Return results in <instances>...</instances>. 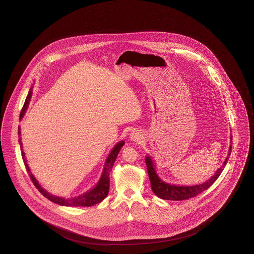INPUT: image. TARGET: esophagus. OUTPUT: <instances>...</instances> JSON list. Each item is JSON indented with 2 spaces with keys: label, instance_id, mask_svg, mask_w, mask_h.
I'll return each mask as SVG.
<instances>
[{
  "label": "esophagus",
  "instance_id": "34e87169",
  "mask_svg": "<svg viewBox=\"0 0 254 254\" xmlns=\"http://www.w3.org/2000/svg\"><path fill=\"white\" fill-rule=\"evenodd\" d=\"M130 139L132 141H134V142H138V141H140L142 139V135H141V133L139 131L134 130V131H132L130 133Z\"/></svg>",
  "mask_w": 254,
  "mask_h": 254
}]
</instances>
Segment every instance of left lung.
I'll return each mask as SVG.
<instances>
[{"mask_svg": "<svg viewBox=\"0 0 254 254\" xmlns=\"http://www.w3.org/2000/svg\"><path fill=\"white\" fill-rule=\"evenodd\" d=\"M231 152H232V145H230V150H229L228 156H227L225 162L223 163L222 167L217 170L216 174L209 181H207L206 183L201 184V185H197V186H193V187L174 186V185H169V184L164 183L157 176L156 171L154 169V164H153L151 158L149 156H147L146 159H145V163H146V166H147V171H148L149 180H150L153 192L158 197H160L162 199H166V200H186V199H189V198H191V197H194V196L198 195L204 190H208L215 183V181L219 178V176L223 172L224 167L226 166V164L229 160V156L231 155Z\"/></svg>", "mask_w": 254, "mask_h": 254, "instance_id": "8db88e82", "label": "left lung"}]
</instances>
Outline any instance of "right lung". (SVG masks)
Segmentation results:
<instances>
[{"instance_id": "right-lung-1", "label": "right lung", "mask_w": 254, "mask_h": 254, "mask_svg": "<svg viewBox=\"0 0 254 254\" xmlns=\"http://www.w3.org/2000/svg\"><path fill=\"white\" fill-rule=\"evenodd\" d=\"M31 94H32V91L30 90L28 92L26 100L24 102V105H23V107L21 109L19 119H21L24 116V114H25V111L27 109V106H28L29 101H30V98H31ZM20 131H18V133ZM19 144L21 145L20 139H19ZM124 144H125L124 141L119 142L114 147V149L111 151L110 155L108 156V159L106 161L105 168H104V171H103V174H102L101 179H100L99 183L97 184V186L93 190H91L90 191H88V192H86V193H84L82 195H79V196H76V197H72V198L57 197L55 195H52L49 192H47L43 188H41V186L35 180L33 175L30 173L29 167H28V165L26 163V160L24 159V153L22 152L21 154H22L24 165H25V169L28 172L33 185L36 187V189H38V190L46 198L51 200L52 202L57 203V204H60V205H64V206H74V207H77V206H93V205H95L97 203L101 202L102 200H104V198L109 193V189H110V177L109 176H110V172L112 171V168H113V165H114V163H115V161L117 159V156H118L119 152L121 151V149L124 146Z\"/></svg>"}]
</instances>
